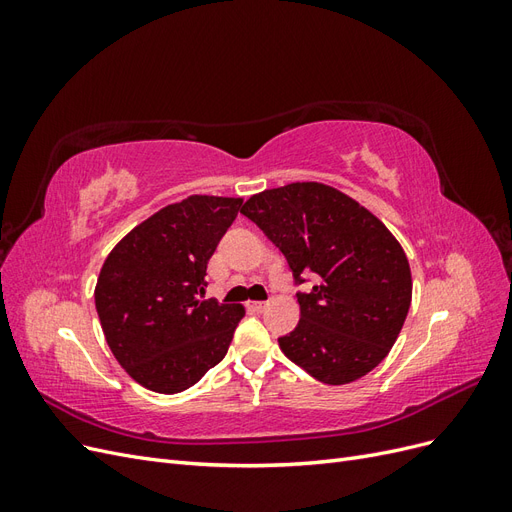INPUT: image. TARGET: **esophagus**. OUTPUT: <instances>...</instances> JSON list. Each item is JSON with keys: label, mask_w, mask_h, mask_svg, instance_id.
<instances>
[{"label": "esophagus", "mask_w": 512, "mask_h": 512, "mask_svg": "<svg viewBox=\"0 0 512 512\" xmlns=\"http://www.w3.org/2000/svg\"><path fill=\"white\" fill-rule=\"evenodd\" d=\"M265 307H267V303L265 301H247V309H250V312H265Z\"/></svg>", "instance_id": "obj_1"}]
</instances>
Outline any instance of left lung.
<instances>
[{
    "mask_svg": "<svg viewBox=\"0 0 512 512\" xmlns=\"http://www.w3.org/2000/svg\"><path fill=\"white\" fill-rule=\"evenodd\" d=\"M241 213L280 250L301 320L280 337L282 352L324 384L369 374L393 348L412 301L408 258L376 215L322 183H290L252 196Z\"/></svg>",
    "mask_w": 512,
    "mask_h": 512,
    "instance_id": "left-lung-1",
    "label": "left lung"
}]
</instances>
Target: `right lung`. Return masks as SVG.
Returning a JSON list of instances; mask_svg holds the SVG:
<instances>
[{"instance_id":"obj_1","label":"right lung","mask_w":512,"mask_h":512,"mask_svg":"<svg viewBox=\"0 0 512 512\" xmlns=\"http://www.w3.org/2000/svg\"><path fill=\"white\" fill-rule=\"evenodd\" d=\"M241 203L190 196L168 205L104 260L96 309L106 344L145 389L181 393L226 356L245 309L203 294L207 262Z\"/></svg>"}]
</instances>
